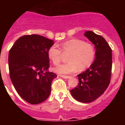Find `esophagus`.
Instances as JSON below:
<instances>
[{
  "label": "esophagus",
  "instance_id": "obj_1",
  "mask_svg": "<svg viewBox=\"0 0 125 125\" xmlns=\"http://www.w3.org/2000/svg\"><path fill=\"white\" fill-rule=\"evenodd\" d=\"M60 77L63 79H69L70 78V76H68V75H60Z\"/></svg>",
  "mask_w": 125,
  "mask_h": 125
}]
</instances>
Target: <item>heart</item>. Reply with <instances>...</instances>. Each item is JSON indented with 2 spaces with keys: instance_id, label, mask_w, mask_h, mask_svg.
<instances>
[{
  "instance_id": "obj_1",
  "label": "heart",
  "mask_w": 125,
  "mask_h": 125,
  "mask_svg": "<svg viewBox=\"0 0 125 125\" xmlns=\"http://www.w3.org/2000/svg\"><path fill=\"white\" fill-rule=\"evenodd\" d=\"M60 48L56 46H51L48 50V57L55 65H57L61 60L62 52L69 53L67 63L59 65L54 69L56 73L68 74L77 70L82 71L91 66L95 57V49L91 43L85 42L79 39H71L60 45Z\"/></svg>"
}]
</instances>
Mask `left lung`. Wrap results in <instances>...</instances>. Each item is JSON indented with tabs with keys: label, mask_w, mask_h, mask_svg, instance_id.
<instances>
[{
	"label": "left lung",
	"mask_w": 125,
	"mask_h": 125,
	"mask_svg": "<svg viewBox=\"0 0 125 125\" xmlns=\"http://www.w3.org/2000/svg\"><path fill=\"white\" fill-rule=\"evenodd\" d=\"M84 35L95 46V58L89 69L77 75L79 84L71 90V94L77 101L90 103L100 97L110 83L112 50L100 35L91 31Z\"/></svg>",
	"instance_id": "1"
}]
</instances>
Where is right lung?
Segmentation results:
<instances>
[{
  "label": "right lung",
  "mask_w": 125,
  "mask_h": 125,
  "mask_svg": "<svg viewBox=\"0 0 125 125\" xmlns=\"http://www.w3.org/2000/svg\"><path fill=\"white\" fill-rule=\"evenodd\" d=\"M54 43L40 35H25L9 51L10 79L20 96L31 104L44 102L51 93V83L57 75L48 71L47 52Z\"/></svg>",
  "instance_id": "1"
}]
</instances>
